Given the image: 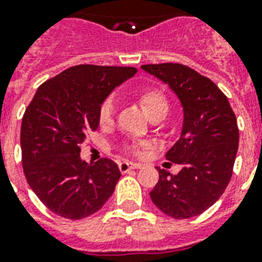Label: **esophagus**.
Segmentation results:
<instances>
[{
	"instance_id": "obj_1",
	"label": "esophagus",
	"mask_w": 262,
	"mask_h": 262,
	"mask_svg": "<svg viewBox=\"0 0 262 262\" xmlns=\"http://www.w3.org/2000/svg\"><path fill=\"white\" fill-rule=\"evenodd\" d=\"M141 164H136V162H129V161H122L119 162V169L122 173H126L130 169H140Z\"/></svg>"
}]
</instances>
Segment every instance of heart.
I'll return each mask as SVG.
<instances>
[{
	"instance_id": "heart-1",
	"label": "heart",
	"mask_w": 262,
	"mask_h": 262,
	"mask_svg": "<svg viewBox=\"0 0 262 262\" xmlns=\"http://www.w3.org/2000/svg\"><path fill=\"white\" fill-rule=\"evenodd\" d=\"M140 101L150 116L156 115L157 112L168 111V101H166L165 96L157 89L144 90L140 94ZM114 115H115V101L112 97H108L106 100L102 101L101 106L98 110V121L104 126L110 125L114 121ZM144 148H146V144H143V143H135V144L126 147V150L133 156H141Z\"/></svg>"
}]
</instances>
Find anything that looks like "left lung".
<instances>
[{
	"mask_svg": "<svg viewBox=\"0 0 262 262\" xmlns=\"http://www.w3.org/2000/svg\"><path fill=\"white\" fill-rule=\"evenodd\" d=\"M141 69L166 83L183 106L180 139L166 160L182 166L178 175L160 170L152 203L168 216L187 220L203 214L229 185L239 127L228 98L211 79L182 63H151Z\"/></svg>",
	"mask_w": 262,
	"mask_h": 262,
	"instance_id": "left-lung-1",
	"label": "left lung"
}]
</instances>
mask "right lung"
<instances>
[{
    "instance_id": "obj_1",
    "label": "right lung",
    "mask_w": 262,
    "mask_h": 262,
    "mask_svg": "<svg viewBox=\"0 0 262 262\" xmlns=\"http://www.w3.org/2000/svg\"><path fill=\"white\" fill-rule=\"evenodd\" d=\"M136 72L132 67L76 65L37 89L22 119V165L29 186L54 214L86 218L115 190L118 165L108 158L87 164L80 146L100 125L102 101Z\"/></svg>"
}]
</instances>
